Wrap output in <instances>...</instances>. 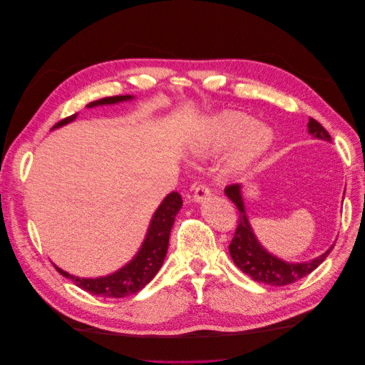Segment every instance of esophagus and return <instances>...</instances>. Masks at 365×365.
<instances>
[{"label": "esophagus", "mask_w": 365, "mask_h": 365, "mask_svg": "<svg viewBox=\"0 0 365 365\" xmlns=\"http://www.w3.org/2000/svg\"><path fill=\"white\" fill-rule=\"evenodd\" d=\"M210 195H212V193H210L207 185H197L195 189V193H193V201L197 202V204L204 202V201L208 200Z\"/></svg>", "instance_id": "esophagus-1"}]
</instances>
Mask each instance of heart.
Returning a JSON list of instances; mask_svg holds the SVG:
<instances>
[{"mask_svg":"<svg viewBox=\"0 0 365 365\" xmlns=\"http://www.w3.org/2000/svg\"><path fill=\"white\" fill-rule=\"evenodd\" d=\"M239 138L241 140L231 158V169L235 172L245 170L256 163L274 141L272 130L267 125H254V118L242 113H222L192 140V149L200 155H207L228 148Z\"/></svg>","mask_w":365,"mask_h":365,"instance_id":"obj_1","label":"heart"}]
</instances>
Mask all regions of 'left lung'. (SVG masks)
<instances>
[{
  "instance_id": "8db88e82",
  "label": "left lung",
  "mask_w": 365,
  "mask_h": 365,
  "mask_svg": "<svg viewBox=\"0 0 365 365\" xmlns=\"http://www.w3.org/2000/svg\"><path fill=\"white\" fill-rule=\"evenodd\" d=\"M307 132L318 140H332L327 134V130L314 118H309ZM242 189H244L242 184L228 185L225 189L227 197L231 200V202H235V205L239 210L237 228L228 250L231 259H233L235 264L242 272L250 275L252 280H256L259 283L271 286H284L306 277L307 274H311L326 260L334 245L323 254H319L318 257L304 262H288L269 252L260 244L250 224L244 200V190Z\"/></svg>"
}]
</instances>
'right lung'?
<instances>
[{"instance_id": "obj_1", "label": "right lung", "mask_w": 365, "mask_h": 365, "mask_svg": "<svg viewBox=\"0 0 365 365\" xmlns=\"http://www.w3.org/2000/svg\"><path fill=\"white\" fill-rule=\"evenodd\" d=\"M134 96H114V97H105L101 101H96L88 103L86 108H96V106H103V105H115L121 102H129L134 101ZM77 117V114H73L67 118L61 120L59 123L53 126V129H59L65 125L71 123ZM182 207L181 196L176 192H170L168 196L164 197L155 213L152 215L150 224L148 227L145 240L137 251V254L132 257L125 267L120 269L103 275V277H77L67 271L61 269L59 267L54 264V268L63 277L70 279L76 286L85 289L93 295L105 297V298H121L128 297L138 292L140 289L145 288V286L155 277L157 272L160 271L161 264L164 262L165 254H168L169 248V236L170 230L173 227L175 217Z\"/></svg>"}]
</instances>
